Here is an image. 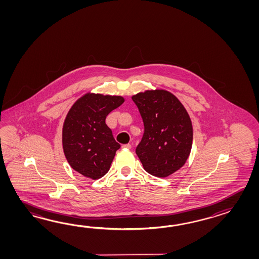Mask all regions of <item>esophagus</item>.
Masks as SVG:
<instances>
[{
    "mask_svg": "<svg viewBox=\"0 0 259 259\" xmlns=\"http://www.w3.org/2000/svg\"><path fill=\"white\" fill-rule=\"evenodd\" d=\"M122 147H123V148L131 149L132 148V145H131L130 143H127V144H123Z\"/></svg>",
    "mask_w": 259,
    "mask_h": 259,
    "instance_id": "esophagus-1",
    "label": "esophagus"
}]
</instances>
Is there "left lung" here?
<instances>
[{"label": "left lung", "instance_id": "obj_1", "mask_svg": "<svg viewBox=\"0 0 259 259\" xmlns=\"http://www.w3.org/2000/svg\"><path fill=\"white\" fill-rule=\"evenodd\" d=\"M144 133L136 154L149 174L170 176L186 163L193 145V124L181 101L163 89L132 95Z\"/></svg>", "mask_w": 259, "mask_h": 259}]
</instances>
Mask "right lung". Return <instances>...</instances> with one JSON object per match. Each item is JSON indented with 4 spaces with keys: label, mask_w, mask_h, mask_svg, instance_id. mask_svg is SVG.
Instances as JSON below:
<instances>
[{
    "label": "right lung",
    "mask_w": 259,
    "mask_h": 259,
    "mask_svg": "<svg viewBox=\"0 0 259 259\" xmlns=\"http://www.w3.org/2000/svg\"><path fill=\"white\" fill-rule=\"evenodd\" d=\"M124 101L119 95L87 93L73 104L63 124L62 144L74 170L94 181L108 172L120 144L105 118Z\"/></svg>",
    "instance_id": "1"
}]
</instances>
